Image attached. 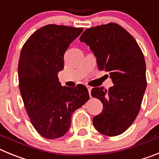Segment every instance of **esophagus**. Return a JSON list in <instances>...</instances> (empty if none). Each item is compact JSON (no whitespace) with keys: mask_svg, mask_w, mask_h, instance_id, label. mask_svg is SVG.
Segmentation results:
<instances>
[{"mask_svg":"<svg viewBox=\"0 0 159 159\" xmlns=\"http://www.w3.org/2000/svg\"><path fill=\"white\" fill-rule=\"evenodd\" d=\"M87 88H88V93H89V95H90V97H92V95H91V92H92V87H90V86H87Z\"/></svg>","mask_w":159,"mask_h":159,"instance_id":"esophagus-1","label":"esophagus"}]
</instances>
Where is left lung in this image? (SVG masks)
Returning <instances> with one entry per match:
<instances>
[{
    "label": "left lung",
    "mask_w": 159,
    "mask_h": 159,
    "mask_svg": "<svg viewBox=\"0 0 159 159\" xmlns=\"http://www.w3.org/2000/svg\"><path fill=\"white\" fill-rule=\"evenodd\" d=\"M80 40L90 47L100 71L110 74L114 85L108 90L94 88L92 96L103 105L93 125L101 134H123L139 112L147 88L144 56L134 38L116 23L88 29Z\"/></svg>",
    "instance_id": "8db88e82"
}]
</instances>
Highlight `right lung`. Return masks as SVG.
Instances as JSON below:
<instances>
[{"label": "right lung", "mask_w": 159, "mask_h": 159, "mask_svg": "<svg viewBox=\"0 0 159 159\" xmlns=\"http://www.w3.org/2000/svg\"><path fill=\"white\" fill-rule=\"evenodd\" d=\"M83 30L45 25L31 35L20 52L18 79L22 99L32 126L48 139L63 137L73 112L89 99L86 87H62L58 78L66 50Z\"/></svg>", "instance_id": "obj_1"}]
</instances>
